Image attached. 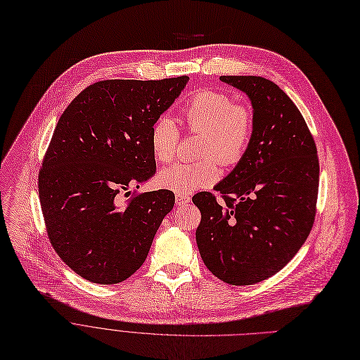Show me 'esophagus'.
Here are the masks:
<instances>
[{
	"instance_id": "34e87169",
	"label": "esophagus",
	"mask_w": 360,
	"mask_h": 360,
	"mask_svg": "<svg viewBox=\"0 0 360 360\" xmlns=\"http://www.w3.org/2000/svg\"><path fill=\"white\" fill-rule=\"evenodd\" d=\"M191 202V198L189 196H184V195H176V203L177 205H186Z\"/></svg>"
}]
</instances>
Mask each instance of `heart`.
<instances>
[{
  "label": "heart",
  "mask_w": 360,
  "mask_h": 360,
  "mask_svg": "<svg viewBox=\"0 0 360 360\" xmlns=\"http://www.w3.org/2000/svg\"><path fill=\"white\" fill-rule=\"evenodd\" d=\"M184 127L203 136L198 162H177L164 168L158 183L177 195H191L214 184L219 177L218 161L236 165L248 152L253 134L252 111L237 104L226 92L202 89L186 102L181 110ZM180 142V130L174 120L162 115L150 127L149 145L158 162L167 164L174 158ZM219 160H217L216 158Z\"/></svg>",
  "instance_id": "heart-1"
}]
</instances>
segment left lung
Wrapping results in <instances>:
<instances>
[{
	"label": "left lung",
	"instance_id": "1",
	"mask_svg": "<svg viewBox=\"0 0 360 360\" xmlns=\"http://www.w3.org/2000/svg\"><path fill=\"white\" fill-rule=\"evenodd\" d=\"M253 108L252 142L242 161L214 191L193 196L202 214L196 243L221 281L250 285L283 269L309 236L319 186L312 134L297 107L274 82L221 76Z\"/></svg>",
	"mask_w": 360,
	"mask_h": 360
}]
</instances>
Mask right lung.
<instances>
[{
	"label": "right lung",
	"mask_w": 360,
	"mask_h": 360,
	"mask_svg": "<svg viewBox=\"0 0 360 360\" xmlns=\"http://www.w3.org/2000/svg\"><path fill=\"white\" fill-rule=\"evenodd\" d=\"M187 82L101 80L61 114L39 171V200L51 245L82 278L117 284L145 262L174 193L127 202L120 195L155 174L150 127Z\"/></svg>",
	"instance_id": "obj_1"
}]
</instances>
